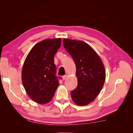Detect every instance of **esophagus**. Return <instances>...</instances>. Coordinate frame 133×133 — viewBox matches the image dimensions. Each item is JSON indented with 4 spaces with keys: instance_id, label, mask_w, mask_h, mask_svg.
Instances as JSON below:
<instances>
[{
    "instance_id": "34e87169",
    "label": "esophagus",
    "mask_w": 133,
    "mask_h": 133,
    "mask_svg": "<svg viewBox=\"0 0 133 133\" xmlns=\"http://www.w3.org/2000/svg\"><path fill=\"white\" fill-rule=\"evenodd\" d=\"M67 76H68V75H63V76H62V78H63V80H65V79H66V78H67Z\"/></svg>"
}]
</instances>
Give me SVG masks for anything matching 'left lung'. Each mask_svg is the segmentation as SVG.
I'll list each match as a JSON object with an SVG mask.
<instances>
[{"mask_svg":"<svg viewBox=\"0 0 133 133\" xmlns=\"http://www.w3.org/2000/svg\"><path fill=\"white\" fill-rule=\"evenodd\" d=\"M63 45L73 58L76 69L78 86L71 91V98L76 105H87L102 89L106 76L105 68L98 54L87 43L64 38Z\"/></svg>","mask_w":133,"mask_h":133,"instance_id":"left-lung-1","label":"left lung"}]
</instances>
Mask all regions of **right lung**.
Returning <instances> with one entry per match:
<instances>
[{
    "instance_id": "1",
    "label": "right lung",
    "mask_w": 133,
    "mask_h": 133,
    "mask_svg": "<svg viewBox=\"0 0 133 133\" xmlns=\"http://www.w3.org/2000/svg\"><path fill=\"white\" fill-rule=\"evenodd\" d=\"M61 42V38H55L38 43L32 48L23 64V87L33 101L38 104H45L51 101L59 85L54 58Z\"/></svg>"
}]
</instances>
